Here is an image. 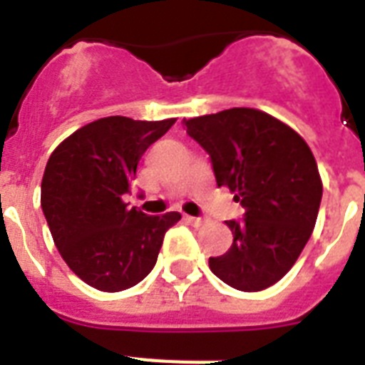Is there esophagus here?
Segmentation results:
<instances>
[{"instance_id":"34e87169","label":"esophagus","mask_w":365,"mask_h":365,"mask_svg":"<svg viewBox=\"0 0 365 365\" xmlns=\"http://www.w3.org/2000/svg\"><path fill=\"white\" fill-rule=\"evenodd\" d=\"M185 220H187L189 223H193L195 227H200V225H205L206 220L205 217H193V216H185Z\"/></svg>"}]
</instances>
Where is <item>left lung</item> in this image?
Returning a JSON list of instances; mask_svg holds the SVG:
<instances>
[{
	"mask_svg": "<svg viewBox=\"0 0 365 365\" xmlns=\"http://www.w3.org/2000/svg\"><path fill=\"white\" fill-rule=\"evenodd\" d=\"M210 155L217 187H229L244 220L225 222L231 248L210 257V271L231 288L261 292L294 267L311 239L322 180L311 148L286 123L254 108L183 119Z\"/></svg>",
	"mask_w": 365,
	"mask_h": 365,
	"instance_id": "obj_1",
	"label": "left lung"
}]
</instances>
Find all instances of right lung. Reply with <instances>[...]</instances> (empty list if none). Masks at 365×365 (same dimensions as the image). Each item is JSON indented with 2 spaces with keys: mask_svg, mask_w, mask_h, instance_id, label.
Here are the masks:
<instances>
[{
  "mask_svg": "<svg viewBox=\"0 0 365 365\" xmlns=\"http://www.w3.org/2000/svg\"><path fill=\"white\" fill-rule=\"evenodd\" d=\"M176 119L104 117L54 149L41 180V208L62 259L88 286L123 292L148 277L180 212L148 216L128 208L138 163Z\"/></svg>",
  "mask_w": 365,
  "mask_h": 365,
  "instance_id": "right-lung-1",
  "label": "right lung"
}]
</instances>
